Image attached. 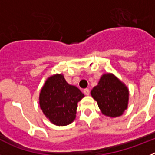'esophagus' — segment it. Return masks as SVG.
I'll use <instances>...</instances> for the list:
<instances>
[{
  "label": "esophagus",
  "instance_id": "obj_1",
  "mask_svg": "<svg viewBox=\"0 0 155 155\" xmlns=\"http://www.w3.org/2000/svg\"><path fill=\"white\" fill-rule=\"evenodd\" d=\"M83 91H84V94H86V95H88L90 94V90L88 88H84Z\"/></svg>",
  "mask_w": 155,
  "mask_h": 155
}]
</instances>
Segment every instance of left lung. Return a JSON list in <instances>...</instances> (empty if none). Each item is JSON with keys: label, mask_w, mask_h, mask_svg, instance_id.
I'll use <instances>...</instances> for the list:
<instances>
[{"label": "left lung", "mask_w": 155, "mask_h": 155, "mask_svg": "<svg viewBox=\"0 0 155 155\" xmlns=\"http://www.w3.org/2000/svg\"><path fill=\"white\" fill-rule=\"evenodd\" d=\"M102 114L110 117L121 116L127 108L129 91L118 78L110 74L102 75L91 91Z\"/></svg>", "instance_id": "8db88e82"}]
</instances>
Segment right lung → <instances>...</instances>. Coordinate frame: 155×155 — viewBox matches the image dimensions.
Listing matches in <instances>:
<instances>
[{"mask_svg":"<svg viewBox=\"0 0 155 155\" xmlns=\"http://www.w3.org/2000/svg\"><path fill=\"white\" fill-rule=\"evenodd\" d=\"M78 87L70 85L62 74L47 79L39 94V105L53 124L67 126L75 119L78 102L84 97Z\"/></svg>","mask_w":155,"mask_h":155,"instance_id":"obj_1","label":"right lung"}]
</instances>
